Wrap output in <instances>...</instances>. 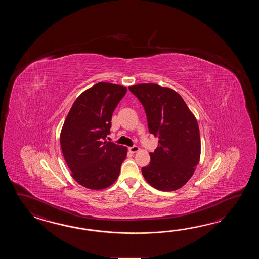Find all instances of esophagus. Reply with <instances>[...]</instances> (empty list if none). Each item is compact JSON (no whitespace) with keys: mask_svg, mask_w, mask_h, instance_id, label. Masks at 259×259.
Listing matches in <instances>:
<instances>
[{"mask_svg":"<svg viewBox=\"0 0 259 259\" xmlns=\"http://www.w3.org/2000/svg\"><path fill=\"white\" fill-rule=\"evenodd\" d=\"M128 151L132 152V153H137V152L140 151V148L138 146H132V147L128 148Z\"/></svg>","mask_w":259,"mask_h":259,"instance_id":"34e87169","label":"esophagus"}]
</instances>
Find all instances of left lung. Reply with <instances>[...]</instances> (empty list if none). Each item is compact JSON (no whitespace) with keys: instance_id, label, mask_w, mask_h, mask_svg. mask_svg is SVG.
Here are the masks:
<instances>
[{"instance_id":"left-lung-1","label":"left lung","mask_w":259,"mask_h":259,"mask_svg":"<svg viewBox=\"0 0 259 259\" xmlns=\"http://www.w3.org/2000/svg\"><path fill=\"white\" fill-rule=\"evenodd\" d=\"M143 104L149 132L158 138V146L150 153L151 162L142 168L151 186L164 192L186 184L198 165L201 140L198 123L176 91L154 83L128 87Z\"/></svg>"}]
</instances>
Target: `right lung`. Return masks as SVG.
<instances>
[{
    "label": "right lung",
    "mask_w": 259,
    "mask_h": 259,
    "mask_svg": "<svg viewBox=\"0 0 259 259\" xmlns=\"http://www.w3.org/2000/svg\"><path fill=\"white\" fill-rule=\"evenodd\" d=\"M127 87L99 82L77 97L66 116L60 145L73 179L84 187L102 190L119 176L126 146L103 142L110 133L113 112Z\"/></svg>",
    "instance_id": "add662e5"
}]
</instances>
